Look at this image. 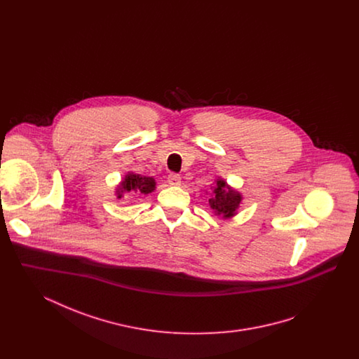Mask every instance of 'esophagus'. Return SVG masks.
I'll return each mask as SVG.
<instances>
[{"label":"esophagus","mask_w":359,"mask_h":359,"mask_svg":"<svg viewBox=\"0 0 359 359\" xmlns=\"http://www.w3.org/2000/svg\"><path fill=\"white\" fill-rule=\"evenodd\" d=\"M168 183H170L171 186H180L182 179H180V176H179L177 173H170V175H168Z\"/></svg>","instance_id":"1"}]
</instances>
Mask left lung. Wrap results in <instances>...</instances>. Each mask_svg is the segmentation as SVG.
Masks as SVG:
<instances>
[{
	"mask_svg": "<svg viewBox=\"0 0 359 359\" xmlns=\"http://www.w3.org/2000/svg\"><path fill=\"white\" fill-rule=\"evenodd\" d=\"M212 194L214 195L208 199V203L217 215H222L223 218H230L236 215V210L238 208L242 201L239 192L233 191L226 184L224 180L218 179Z\"/></svg>",
	"mask_w": 359,
	"mask_h": 359,
	"instance_id": "left-lung-1",
	"label": "left lung"
}]
</instances>
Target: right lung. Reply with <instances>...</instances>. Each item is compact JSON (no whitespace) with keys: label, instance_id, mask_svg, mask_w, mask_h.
Here are the masks:
<instances>
[{"label":"right lung","instance_id":"add662e5","mask_svg":"<svg viewBox=\"0 0 359 359\" xmlns=\"http://www.w3.org/2000/svg\"><path fill=\"white\" fill-rule=\"evenodd\" d=\"M154 188H156V182H154V177L141 176L136 173H128L118 186L117 195H118V198H121L122 192H130V191H136V192H141V194L147 195V194L152 192Z\"/></svg>","mask_w":359,"mask_h":359}]
</instances>
